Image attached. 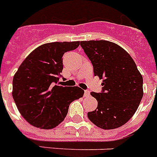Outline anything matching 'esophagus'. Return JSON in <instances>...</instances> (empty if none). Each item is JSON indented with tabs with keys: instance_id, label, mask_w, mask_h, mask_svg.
<instances>
[{
	"instance_id": "34e87169",
	"label": "esophagus",
	"mask_w": 157,
	"mask_h": 157,
	"mask_svg": "<svg viewBox=\"0 0 157 157\" xmlns=\"http://www.w3.org/2000/svg\"><path fill=\"white\" fill-rule=\"evenodd\" d=\"M90 95V92L89 90H85V94H84V96L85 97H89Z\"/></svg>"
}]
</instances>
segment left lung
<instances>
[{
  "mask_svg": "<svg viewBox=\"0 0 157 157\" xmlns=\"http://www.w3.org/2000/svg\"><path fill=\"white\" fill-rule=\"evenodd\" d=\"M81 48L102 80L101 93H90L98 101L88 118L104 130L115 129L132 118L144 95L143 76L132 56L123 48L106 40L81 41Z\"/></svg>",
  "mask_w": 157,
  "mask_h": 157,
  "instance_id": "8db88e82",
  "label": "left lung"
}]
</instances>
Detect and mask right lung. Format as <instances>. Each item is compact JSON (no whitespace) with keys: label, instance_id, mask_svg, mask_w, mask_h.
Wrapping results in <instances>:
<instances>
[{"label":"right lung","instance_id":"right-lung-1","mask_svg":"<svg viewBox=\"0 0 157 157\" xmlns=\"http://www.w3.org/2000/svg\"><path fill=\"white\" fill-rule=\"evenodd\" d=\"M80 41L55 42L39 46L19 66L13 79L12 95L21 116L30 125L49 130L62 123L72 101L82 98L81 88L59 85L63 56Z\"/></svg>","mask_w":157,"mask_h":157}]
</instances>
